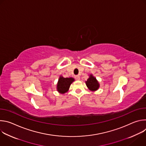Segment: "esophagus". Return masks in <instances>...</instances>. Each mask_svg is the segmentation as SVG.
<instances>
[{
  "label": "esophagus",
  "instance_id": "1",
  "mask_svg": "<svg viewBox=\"0 0 146 146\" xmlns=\"http://www.w3.org/2000/svg\"><path fill=\"white\" fill-rule=\"evenodd\" d=\"M75 78L77 80H79L80 79V77L78 76V75H77V76H75Z\"/></svg>",
  "mask_w": 146,
  "mask_h": 146
}]
</instances>
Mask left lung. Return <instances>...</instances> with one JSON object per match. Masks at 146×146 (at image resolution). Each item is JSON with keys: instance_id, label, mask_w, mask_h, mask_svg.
I'll return each mask as SVG.
<instances>
[{"instance_id": "1", "label": "left lung", "mask_w": 146, "mask_h": 146, "mask_svg": "<svg viewBox=\"0 0 146 146\" xmlns=\"http://www.w3.org/2000/svg\"><path fill=\"white\" fill-rule=\"evenodd\" d=\"M86 85L88 89L92 91H96L99 87V84L97 80L95 77L91 74L90 77L87 79V81H86Z\"/></svg>"}]
</instances>
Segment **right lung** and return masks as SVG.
I'll use <instances>...</instances> for the list:
<instances>
[{"label": "right lung", "mask_w": 146, "mask_h": 146, "mask_svg": "<svg viewBox=\"0 0 146 146\" xmlns=\"http://www.w3.org/2000/svg\"><path fill=\"white\" fill-rule=\"evenodd\" d=\"M74 81L72 77L64 78L60 76L57 83V91L60 94H65L68 91L72 83Z\"/></svg>", "instance_id": "right-lung-1"}]
</instances>
